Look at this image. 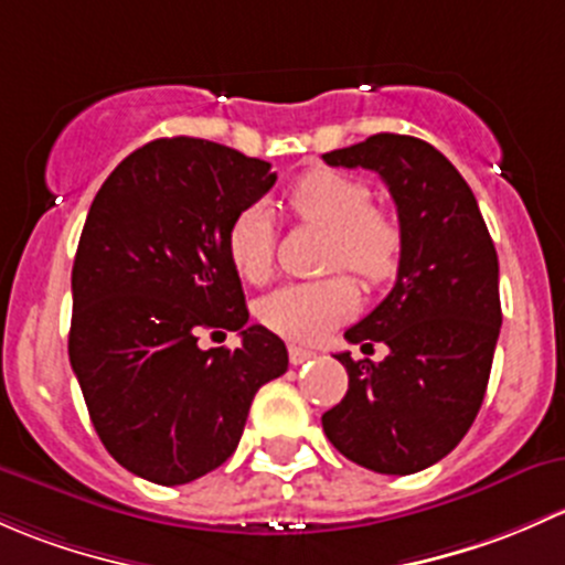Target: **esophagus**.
Returning <instances> with one entry per match:
<instances>
[{
	"label": "esophagus",
	"mask_w": 565,
	"mask_h": 565,
	"mask_svg": "<svg viewBox=\"0 0 565 565\" xmlns=\"http://www.w3.org/2000/svg\"><path fill=\"white\" fill-rule=\"evenodd\" d=\"M318 353L316 351H307V348H299V345H290L288 348V359L290 364H305L310 362V359H316Z\"/></svg>",
	"instance_id": "esophagus-1"
}]
</instances>
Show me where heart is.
Wrapping results in <instances>:
<instances>
[{
  "label": "heart",
  "mask_w": 565,
  "mask_h": 565,
  "mask_svg": "<svg viewBox=\"0 0 565 565\" xmlns=\"http://www.w3.org/2000/svg\"><path fill=\"white\" fill-rule=\"evenodd\" d=\"M370 190L359 179L329 168L307 171L285 195L290 212L305 223L329 231L326 266H348L367 285L392 280L403 258V231L381 209L370 206ZM228 258L242 280H269L275 266V225L260 203L244 206L225 236ZM356 285L348 275L316 282H288L258 301L266 329L294 342H316L353 316Z\"/></svg>",
  "instance_id": "1"
}]
</instances>
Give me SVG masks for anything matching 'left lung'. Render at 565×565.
<instances>
[{"label": "left lung", "instance_id": "1", "mask_svg": "<svg viewBox=\"0 0 565 565\" xmlns=\"http://www.w3.org/2000/svg\"><path fill=\"white\" fill-rule=\"evenodd\" d=\"M323 160L375 171L403 231L392 294L345 331L362 348L383 342L388 356L337 353L348 392L323 413V433L351 462L408 476L449 455L481 408L503 321L495 244L473 190L422 138L377 132Z\"/></svg>", "mask_w": 565, "mask_h": 565}]
</instances>
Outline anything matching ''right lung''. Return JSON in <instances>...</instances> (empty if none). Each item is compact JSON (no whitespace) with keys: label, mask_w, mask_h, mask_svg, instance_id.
Here are the masks:
<instances>
[{"label":"right lung","mask_w":565,"mask_h":565,"mask_svg":"<svg viewBox=\"0 0 565 565\" xmlns=\"http://www.w3.org/2000/svg\"><path fill=\"white\" fill-rule=\"evenodd\" d=\"M277 182L271 166L203 138H157L97 190L73 264L70 364L108 455L141 479L188 484L239 446L255 392L288 370L247 326L225 236ZM243 345H196L201 330Z\"/></svg>","instance_id":"add662e5"}]
</instances>
